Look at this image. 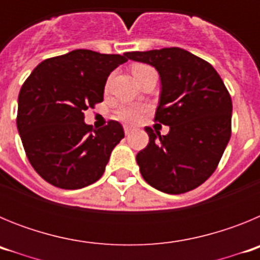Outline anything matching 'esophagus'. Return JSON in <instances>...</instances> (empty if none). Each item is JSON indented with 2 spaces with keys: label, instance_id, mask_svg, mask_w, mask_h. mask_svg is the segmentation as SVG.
Masks as SVG:
<instances>
[{
  "label": "esophagus",
  "instance_id": "34e87169",
  "mask_svg": "<svg viewBox=\"0 0 260 260\" xmlns=\"http://www.w3.org/2000/svg\"><path fill=\"white\" fill-rule=\"evenodd\" d=\"M123 130H125V134L128 135V134H130V133L133 132V127H130V126L125 125V126H123Z\"/></svg>",
  "mask_w": 260,
  "mask_h": 260
}]
</instances>
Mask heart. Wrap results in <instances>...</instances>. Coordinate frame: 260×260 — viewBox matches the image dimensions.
<instances>
[{
  "label": "heart",
  "mask_w": 260,
  "mask_h": 260,
  "mask_svg": "<svg viewBox=\"0 0 260 260\" xmlns=\"http://www.w3.org/2000/svg\"><path fill=\"white\" fill-rule=\"evenodd\" d=\"M147 69L150 68L146 65H135L133 68V74H134V77H138V75L143 73L144 70H147ZM144 112H146V108L139 107V105H123V107H121L117 110V117L121 121H123V122L135 123L138 121H141Z\"/></svg>",
  "instance_id": "1"
}]
</instances>
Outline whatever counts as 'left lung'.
<instances>
[{
  "label": "left lung",
  "instance_id": "8db88e82",
  "mask_svg": "<svg viewBox=\"0 0 260 260\" xmlns=\"http://www.w3.org/2000/svg\"><path fill=\"white\" fill-rule=\"evenodd\" d=\"M160 75L155 121L169 126L161 135L144 130L150 142L138 152L142 177L167 194L198 187L215 172L231 139L232 99L217 71L207 61L181 48L128 52Z\"/></svg>",
  "mask_w": 260,
  "mask_h": 260
}]
</instances>
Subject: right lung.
<instances>
[{
    "label": "right lung",
    "mask_w": 260,
    "mask_h": 260,
    "mask_svg": "<svg viewBox=\"0 0 260 260\" xmlns=\"http://www.w3.org/2000/svg\"><path fill=\"white\" fill-rule=\"evenodd\" d=\"M126 61V53L77 49L39 63L22 86L18 132L31 165L50 185L77 190L103 176L125 133L117 121L93 130L84 110L103 102L108 77Z\"/></svg>",
    "instance_id": "obj_1"
}]
</instances>
